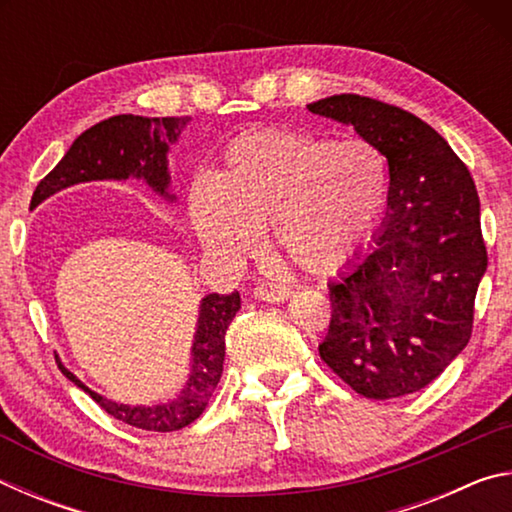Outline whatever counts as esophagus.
Returning <instances> with one entry per match:
<instances>
[{
	"label": "esophagus",
	"instance_id": "34e87169",
	"mask_svg": "<svg viewBox=\"0 0 512 512\" xmlns=\"http://www.w3.org/2000/svg\"><path fill=\"white\" fill-rule=\"evenodd\" d=\"M291 296V289L282 282H259L255 287V298L264 302H282Z\"/></svg>",
	"mask_w": 512,
	"mask_h": 512
}]
</instances>
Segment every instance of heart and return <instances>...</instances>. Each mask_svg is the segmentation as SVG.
Masks as SVG:
<instances>
[{
	"label": "heart",
	"mask_w": 512,
	"mask_h": 512,
	"mask_svg": "<svg viewBox=\"0 0 512 512\" xmlns=\"http://www.w3.org/2000/svg\"><path fill=\"white\" fill-rule=\"evenodd\" d=\"M386 201L388 162L372 142L266 128L237 137L212 180H196L189 216L214 255L246 257L271 228L284 259L327 273L372 235Z\"/></svg>",
	"instance_id": "heart-1"
}]
</instances>
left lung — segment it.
I'll list each match as a JSON object with an SVG mask.
<instances>
[{
  "instance_id": "left-lung-1",
  "label": "left lung",
  "mask_w": 512,
  "mask_h": 512,
  "mask_svg": "<svg viewBox=\"0 0 512 512\" xmlns=\"http://www.w3.org/2000/svg\"><path fill=\"white\" fill-rule=\"evenodd\" d=\"M309 110L352 124L386 155L391 173L375 248L329 284L332 320L320 359L370 400L415 393L472 336L488 266L474 180L427 121L391 103L334 94Z\"/></svg>"
}]
</instances>
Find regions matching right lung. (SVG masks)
<instances>
[{"mask_svg":"<svg viewBox=\"0 0 512 512\" xmlns=\"http://www.w3.org/2000/svg\"><path fill=\"white\" fill-rule=\"evenodd\" d=\"M187 124V117H137V115H117L103 119L88 131L76 137L69 146L65 158L40 180L31 198V207L45 201L47 196L60 192L69 185L88 183V180L128 176L144 178L155 192L164 196L169 187L167 173V151L169 144L178 140L180 131ZM173 198V196H169ZM241 307L239 291L230 296L210 293L203 298L201 316H198V329L194 336V363L189 384L178 400L158 406H126L110 402L106 397L90 391L81 384L63 363L58 368L63 375L83 388L94 402L112 418L131 424L142 431H178L192 424L198 415L205 411L207 402L219 384L225 359V329Z\"/></svg>","mask_w":512,"mask_h":512,"instance_id":"obj_1","label":"right lung"}]
</instances>
